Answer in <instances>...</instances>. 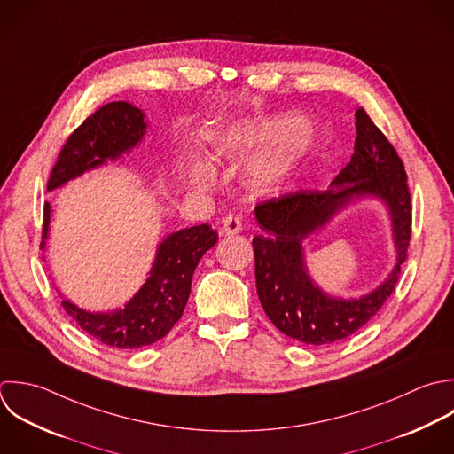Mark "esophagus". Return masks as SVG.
I'll use <instances>...</instances> for the list:
<instances>
[{
    "label": "esophagus",
    "mask_w": 454,
    "mask_h": 454,
    "mask_svg": "<svg viewBox=\"0 0 454 454\" xmlns=\"http://www.w3.org/2000/svg\"><path fill=\"white\" fill-rule=\"evenodd\" d=\"M242 230V221L239 215H228L224 221H223V226H221V233L223 235H237L239 231Z\"/></svg>",
    "instance_id": "esophagus-1"
}]
</instances>
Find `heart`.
<instances>
[{
	"mask_svg": "<svg viewBox=\"0 0 454 454\" xmlns=\"http://www.w3.org/2000/svg\"><path fill=\"white\" fill-rule=\"evenodd\" d=\"M313 130L306 125H299V120L292 116H267L231 125L221 136L219 150L226 157H249L283 138L276 150L253 166L254 184L260 187H274L290 175L297 160L313 145ZM196 178L201 184L212 180V169L198 162Z\"/></svg>",
	"mask_w": 454,
	"mask_h": 454,
	"instance_id": "heart-1",
	"label": "heart"
}]
</instances>
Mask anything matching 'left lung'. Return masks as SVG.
Instances as JSON below:
<instances>
[{
	"label": "left lung",
	"mask_w": 454,
	"mask_h": 454,
	"mask_svg": "<svg viewBox=\"0 0 454 454\" xmlns=\"http://www.w3.org/2000/svg\"><path fill=\"white\" fill-rule=\"evenodd\" d=\"M357 137L350 162L325 191H297L256 205L262 235L253 239L260 302L286 336L311 347L338 343L366 325L395 292L412 233V205L403 160L364 107L356 111ZM364 193L390 207L399 263L375 292L356 301L325 296L307 276L301 240L340 207Z\"/></svg>",
	"instance_id": "left-lung-1"
}]
</instances>
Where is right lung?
Returning <instances> with one entry per match:
<instances>
[{"label": "right lung", "instance_id": "1", "mask_svg": "<svg viewBox=\"0 0 454 454\" xmlns=\"http://www.w3.org/2000/svg\"><path fill=\"white\" fill-rule=\"evenodd\" d=\"M146 123L143 113L129 102H109L90 114L65 141L51 169L47 189L63 185L86 169L116 159L136 146ZM49 203L43 205L42 239L49 230ZM217 242V231L208 224L171 233L157 251L150 278L134 299L114 313H88L67 299L63 309L77 325L114 348H139L162 340L180 320L191 294L194 269L201 256ZM42 242V249H43Z\"/></svg>", "mask_w": 454, "mask_h": 454}]
</instances>
